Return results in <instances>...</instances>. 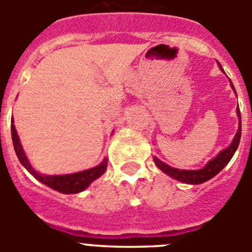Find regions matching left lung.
Segmentation results:
<instances>
[{
  "label": "left lung",
  "instance_id": "left-lung-1",
  "mask_svg": "<svg viewBox=\"0 0 252 252\" xmlns=\"http://www.w3.org/2000/svg\"><path fill=\"white\" fill-rule=\"evenodd\" d=\"M221 66V65H220ZM222 69V68H221ZM223 70V69H222ZM232 88L235 90L233 84L231 83ZM237 115H239V130L236 132V136L233 139L232 144L227 149L222 150L221 153L218 154L217 157L213 160L207 164L203 169H199V170H179V169L171 168V166L166 165L165 162H162L161 160H159L158 158H154V161L158 165V168L161 171L166 173L169 177L174 178V179L179 180V182H183V183L188 184H201L203 182H207L211 178H213L215 175H217L224 166L228 164V161L231 160V158L233 157L236 149L239 148L240 139H241V113H240V110L237 108Z\"/></svg>",
  "mask_w": 252,
  "mask_h": 252
}]
</instances>
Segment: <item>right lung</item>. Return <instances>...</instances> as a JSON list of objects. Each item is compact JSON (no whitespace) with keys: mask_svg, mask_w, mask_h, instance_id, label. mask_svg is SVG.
Here are the masks:
<instances>
[{"mask_svg":"<svg viewBox=\"0 0 252 252\" xmlns=\"http://www.w3.org/2000/svg\"><path fill=\"white\" fill-rule=\"evenodd\" d=\"M11 135H12L13 148H15V151H16V155L17 158H19L20 162L28 169V171L32 175V177H35L37 180H40L41 183L50 187L51 189H55L58 192L65 193V194H73V193L82 192V190H84L87 187L92 183L93 180L97 179L98 177H101L107 168V159H104L98 166L88 169V170L79 171V173H75V174L41 175L32 169V166H31L30 162H29L28 158L25 157V153L22 150L21 144H20L19 135H17L16 132V128H15L13 121L12 124H11Z\"/></svg>","mask_w":252,"mask_h":252,"instance_id":"add662e5","label":"right lung"}]
</instances>
